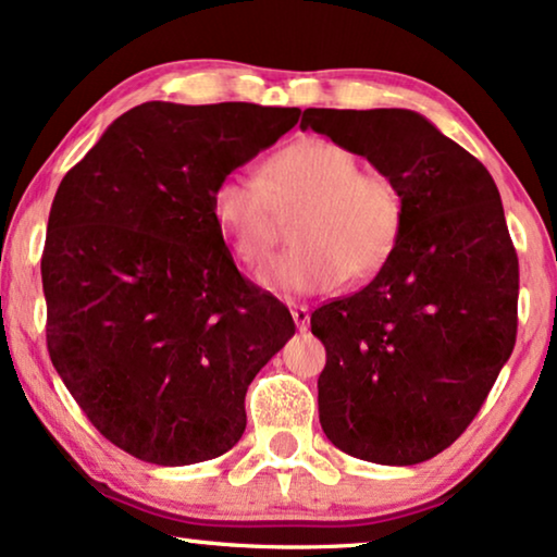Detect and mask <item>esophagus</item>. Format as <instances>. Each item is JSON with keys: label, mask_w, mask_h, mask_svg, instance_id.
<instances>
[{"label": "esophagus", "mask_w": 557, "mask_h": 557, "mask_svg": "<svg viewBox=\"0 0 557 557\" xmlns=\"http://www.w3.org/2000/svg\"><path fill=\"white\" fill-rule=\"evenodd\" d=\"M288 309H292V317H294V324H296V330H307L309 326V307L307 304H288Z\"/></svg>", "instance_id": "obj_1"}]
</instances>
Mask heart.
<instances>
[{"mask_svg":"<svg viewBox=\"0 0 557 557\" xmlns=\"http://www.w3.org/2000/svg\"><path fill=\"white\" fill-rule=\"evenodd\" d=\"M292 246L258 271L271 292L317 294L347 276L383 269L400 233V197L383 174L360 172L339 144L299 139L261 166V177L231 172L218 182L210 212L243 265H261L276 243L281 215H292Z\"/></svg>","mask_w":557,"mask_h":557,"instance_id":"b5f03b06","label":"heart"}]
</instances>
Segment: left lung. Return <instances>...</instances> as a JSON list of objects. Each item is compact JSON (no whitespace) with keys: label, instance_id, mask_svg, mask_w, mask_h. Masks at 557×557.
I'll return each mask as SVG.
<instances>
[{"label":"left lung","instance_id":"obj_1","mask_svg":"<svg viewBox=\"0 0 557 557\" xmlns=\"http://www.w3.org/2000/svg\"><path fill=\"white\" fill-rule=\"evenodd\" d=\"M393 182L400 233L362 292L311 314L326 364L319 423L372 463L429 461L467 431L517 337L520 269L486 166L408 109H307Z\"/></svg>","mask_w":557,"mask_h":557}]
</instances>
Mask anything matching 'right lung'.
I'll use <instances>...</instances> for the list:
<instances>
[{
	"label": "right lung",
	"mask_w": 557,
	"mask_h": 557,
	"mask_svg": "<svg viewBox=\"0 0 557 557\" xmlns=\"http://www.w3.org/2000/svg\"><path fill=\"white\" fill-rule=\"evenodd\" d=\"M299 113L141 103L60 182L42 250L50 360L136 459L185 467L238 444L250 380L296 330L235 269L210 197Z\"/></svg>",
	"instance_id": "right-lung-1"
}]
</instances>
